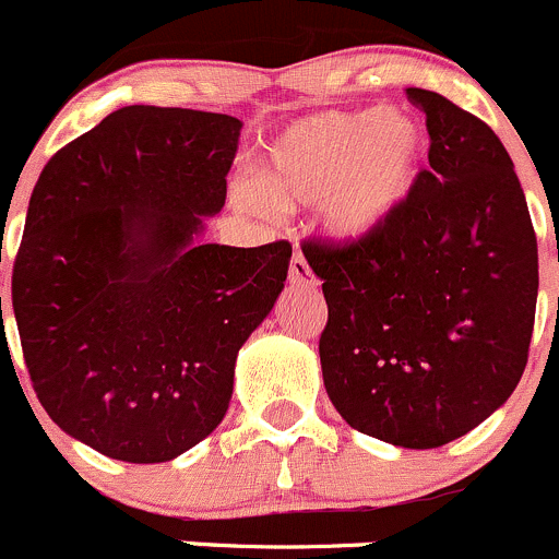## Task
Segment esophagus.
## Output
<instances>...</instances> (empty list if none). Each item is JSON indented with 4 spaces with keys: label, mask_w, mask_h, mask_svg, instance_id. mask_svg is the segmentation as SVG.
Segmentation results:
<instances>
[{
    "label": "esophagus",
    "mask_w": 559,
    "mask_h": 559,
    "mask_svg": "<svg viewBox=\"0 0 559 559\" xmlns=\"http://www.w3.org/2000/svg\"><path fill=\"white\" fill-rule=\"evenodd\" d=\"M289 281L297 286H313L316 278H313V270H310V264L305 262L302 254H295L292 257V264H289Z\"/></svg>",
    "instance_id": "1"
}]
</instances>
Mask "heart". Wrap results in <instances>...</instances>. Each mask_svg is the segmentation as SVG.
<instances>
[{
    "label": "heart",
    "mask_w": 559,
    "mask_h": 559,
    "mask_svg": "<svg viewBox=\"0 0 559 559\" xmlns=\"http://www.w3.org/2000/svg\"><path fill=\"white\" fill-rule=\"evenodd\" d=\"M423 157L426 131L407 111H324L286 126L264 150L260 185L240 179L230 195L251 216L319 209L326 238L361 246L409 201Z\"/></svg>",
    "instance_id": "1"
}]
</instances>
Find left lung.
<instances>
[{"label": "left lung", "instance_id": "left-lung-1", "mask_svg": "<svg viewBox=\"0 0 559 559\" xmlns=\"http://www.w3.org/2000/svg\"><path fill=\"white\" fill-rule=\"evenodd\" d=\"M428 171L396 219L361 246L305 243L329 308L324 388L356 431L433 450L507 404L527 364L538 249L501 139L423 87Z\"/></svg>", "mask_w": 559, "mask_h": 559}]
</instances>
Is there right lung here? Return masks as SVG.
Wrapping results in <instances>:
<instances>
[{
    "instance_id": "add662e5",
    "label": "right lung",
    "mask_w": 559,
    "mask_h": 559,
    "mask_svg": "<svg viewBox=\"0 0 559 559\" xmlns=\"http://www.w3.org/2000/svg\"><path fill=\"white\" fill-rule=\"evenodd\" d=\"M240 128L122 107L56 152L32 192L13 270L23 358L50 420L115 461L166 463L203 442L284 292L286 240H203Z\"/></svg>"
}]
</instances>
